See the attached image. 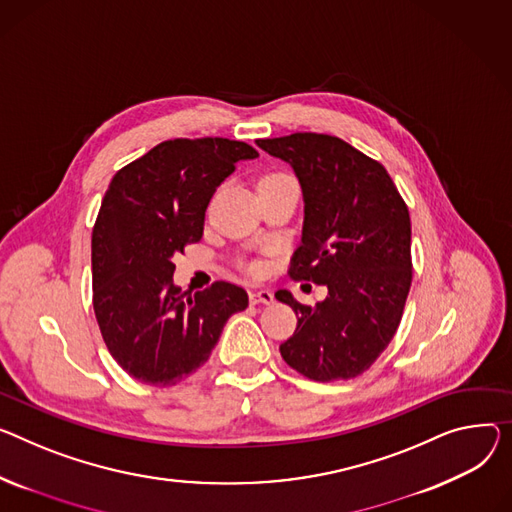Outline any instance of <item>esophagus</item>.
Instances as JSON below:
<instances>
[{"label":"esophagus","mask_w":512,"mask_h":512,"mask_svg":"<svg viewBox=\"0 0 512 512\" xmlns=\"http://www.w3.org/2000/svg\"><path fill=\"white\" fill-rule=\"evenodd\" d=\"M249 300H251V304H271V302H274V292H271V290H251Z\"/></svg>","instance_id":"obj_1"}]
</instances>
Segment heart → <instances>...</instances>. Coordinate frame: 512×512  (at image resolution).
<instances>
[{
	"mask_svg": "<svg viewBox=\"0 0 512 512\" xmlns=\"http://www.w3.org/2000/svg\"><path fill=\"white\" fill-rule=\"evenodd\" d=\"M284 177H288V175H284V173H271V175H265L261 181H274V179H284ZM261 181H259V183H261ZM259 269H261L259 265H251V271H255V274H257Z\"/></svg>",
	"mask_w": 512,
	"mask_h": 512,
	"instance_id": "1",
	"label": "heart"
}]
</instances>
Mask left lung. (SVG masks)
<instances>
[{
  "mask_svg": "<svg viewBox=\"0 0 512 512\" xmlns=\"http://www.w3.org/2000/svg\"><path fill=\"white\" fill-rule=\"evenodd\" d=\"M257 146L286 160L302 187V243L288 274L329 290L317 306L276 292L298 315L282 358L311 381L354 379L401 323L412 286L410 212L385 166L335 135L304 131Z\"/></svg>",
  "mask_w": 512,
  "mask_h": 512,
  "instance_id": "left-lung-1",
  "label": "left lung"
}]
</instances>
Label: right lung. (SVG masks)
Returning <instances> with one entry per match:
<instances>
[{"instance_id": "add662e5", "label": "right lung", "mask_w": 512, "mask_h": 512, "mask_svg": "<svg viewBox=\"0 0 512 512\" xmlns=\"http://www.w3.org/2000/svg\"><path fill=\"white\" fill-rule=\"evenodd\" d=\"M245 142L177 138L154 146L113 177L92 228V304L117 364L152 387H173L206 364L226 321L249 306L230 282L187 294L173 284V255L199 243L216 187Z\"/></svg>"}]
</instances>
